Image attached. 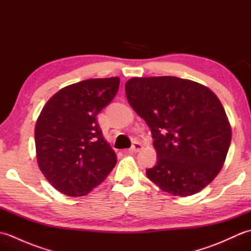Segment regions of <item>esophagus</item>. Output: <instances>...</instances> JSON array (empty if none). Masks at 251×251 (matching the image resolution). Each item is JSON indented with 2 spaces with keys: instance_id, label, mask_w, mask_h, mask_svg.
I'll list each match as a JSON object with an SVG mask.
<instances>
[{
  "instance_id": "34e87169",
  "label": "esophagus",
  "mask_w": 251,
  "mask_h": 251,
  "mask_svg": "<svg viewBox=\"0 0 251 251\" xmlns=\"http://www.w3.org/2000/svg\"><path fill=\"white\" fill-rule=\"evenodd\" d=\"M142 149V145L140 142H138V141H135L134 143H132V146H131V148L129 149L128 151L127 152H129V153H137V152H139L140 150Z\"/></svg>"
}]
</instances>
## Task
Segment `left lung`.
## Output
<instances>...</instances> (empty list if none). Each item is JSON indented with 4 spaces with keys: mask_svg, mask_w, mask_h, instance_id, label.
Wrapping results in <instances>:
<instances>
[{
    "mask_svg": "<svg viewBox=\"0 0 251 251\" xmlns=\"http://www.w3.org/2000/svg\"><path fill=\"white\" fill-rule=\"evenodd\" d=\"M126 97L150 127L157 162L147 177L176 196L200 192L219 174L232 131L217 96L190 79L132 77Z\"/></svg>",
    "mask_w": 251,
    "mask_h": 251,
    "instance_id": "8db88e82",
    "label": "left lung"
}]
</instances>
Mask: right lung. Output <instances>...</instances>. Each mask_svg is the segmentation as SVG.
<instances>
[{"label": "right lung", "instance_id": "add662e5", "mask_svg": "<svg viewBox=\"0 0 251 251\" xmlns=\"http://www.w3.org/2000/svg\"><path fill=\"white\" fill-rule=\"evenodd\" d=\"M120 77L92 78L60 89L36 121L37 163L50 183L68 196L86 195L108 177L116 155L97 121L119 90Z\"/></svg>", "mask_w": 251, "mask_h": 251}]
</instances>
